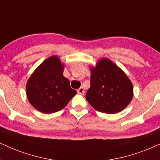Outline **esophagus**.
<instances>
[{"label": "esophagus", "instance_id": "1", "mask_svg": "<svg viewBox=\"0 0 160 160\" xmlns=\"http://www.w3.org/2000/svg\"><path fill=\"white\" fill-rule=\"evenodd\" d=\"M78 91V93H79V94H81V95L84 94V93H85V91L82 87H80V88L78 89V91Z\"/></svg>", "mask_w": 160, "mask_h": 160}]
</instances>
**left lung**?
<instances>
[{"label": "left lung", "instance_id": "obj_1", "mask_svg": "<svg viewBox=\"0 0 160 160\" xmlns=\"http://www.w3.org/2000/svg\"><path fill=\"white\" fill-rule=\"evenodd\" d=\"M91 87L87 101L97 111L112 114L121 111L133 97V86L120 68L108 58L91 69Z\"/></svg>", "mask_w": 160, "mask_h": 160}]
</instances>
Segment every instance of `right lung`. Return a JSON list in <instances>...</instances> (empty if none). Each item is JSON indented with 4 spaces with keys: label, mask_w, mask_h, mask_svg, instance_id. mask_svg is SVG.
<instances>
[{
    "label": "right lung",
    "mask_w": 160,
    "mask_h": 160,
    "mask_svg": "<svg viewBox=\"0 0 160 160\" xmlns=\"http://www.w3.org/2000/svg\"><path fill=\"white\" fill-rule=\"evenodd\" d=\"M63 66L57 56L46 59L30 77L26 85L28 101L44 113L62 110L77 93L63 75Z\"/></svg>",
    "instance_id": "right-lung-1"
}]
</instances>
